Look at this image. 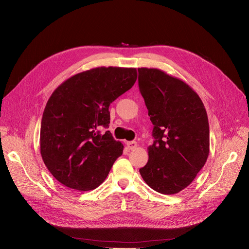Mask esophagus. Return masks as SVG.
<instances>
[{
  "label": "esophagus",
  "mask_w": 249,
  "mask_h": 249,
  "mask_svg": "<svg viewBox=\"0 0 249 249\" xmlns=\"http://www.w3.org/2000/svg\"><path fill=\"white\" fill-rule=\"evenodd\" d=\"M126 145L130 150H132V149H135L137 147V142L136 141H128L126 143Z\"/></svg>",
  "instance_id": "34e87169"
}]
</instances>
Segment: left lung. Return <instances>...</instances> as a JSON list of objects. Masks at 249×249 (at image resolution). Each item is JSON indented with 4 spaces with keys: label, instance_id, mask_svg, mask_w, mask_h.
I'll use <instances>...</instances> for the list:
<instances>
[{
    "label": "left lung",
    "instance_id": "8db88e82",
    "mask_svg": "<svg viewBox=\"0 0 249 249\" xmlns=\"http://www.w3.org/2000/svg\"><path fill=\"white\" fill-rule=\"evenodd\" d=\"M138 86L153 124L148 161L139 173L154 191L186 189L205 165L210 146L206 109L193 89L158 69H138Z\"/></svg>",
    "mask_w": 249,
    "mask_h": 249
}]
</instances>
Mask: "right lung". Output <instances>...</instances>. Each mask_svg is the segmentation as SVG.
<instances>
[{
    "instance_id": "obj_1",
    "label": "right lung",
    "mask_w": 249,
    "mask_h": 249,
    "mask_svg": "<svg viewBox=\"0 0 249 249\" xmlns=\"http://www.w3.org/2000/svg\"><path fill=\"white\" fill-rule=\"evenodd\" d=\"M136 69L96 68L62 83L50 96L40 129V153L50 174L77 191L99 187L123 153L109 128V106L136 82Z\"/></svg>"
}]
</instances>
